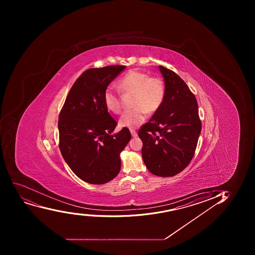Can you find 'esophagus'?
<instances>
[{
    "label": "esophagus",
    "mask_w": 255,
    "mask_h": 255,
    "mask_svg": "<svg viewBox=\"0 0 255 255\" xmlns=\"http://www.w3.org/2000/svg\"><path fill=\"white\" fill-rule=\"evenodd\" d=\"M130 133H131L132 137L138 136V134H137L136 131H135V130H133V129H131V130H130Z\"/></svg>",
    "instance_id": "1"
}]
</instances>
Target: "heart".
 <instances>
[{"instance_id":"b5f03b06","label":"heart","mask_w":255,"mask_h":255,"mask_svg":"<svg viewBox=\"0 0 255 255\" xmlns=\"http://www.w3.org/2000/svg\"><path fill=\"white\" fill-rule=\"evenodd\" d=\"M119 88L124 93L134 94L132 106L134 109L125 112L119 120L121 127L134 129L144 123L147 113L159 110L165 97V85L162 79L151 77L143 71H130L119 81ZM104 101L108 111L120 114L122 110L121 97L113 86L106 89Z\"/></svg>"}]
</instances>
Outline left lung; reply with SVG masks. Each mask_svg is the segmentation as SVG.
<instances>
[{"instance_id":"8db88e82","label":"left lung","mask_w":255,"mask_h":255,"mask_svg":"<svg viewBox=\"0 0 255 255\" xmlns=\"http://www.w3.org/2000/svg\"><path fill=\"white\" fill-rule=\"evenodd\" d=\"M165 97L149 122L142 126V158L151 174L174 176L191 161L201 132L198 103L186 83L171 70L159 66Z\"/></svg>"}]
</instances>
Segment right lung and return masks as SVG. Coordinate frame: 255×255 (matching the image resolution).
Masks as SVG:
<instances>
[{
    "mask_svg": "<svg viewBox=\"0 0 255 255\" xmlns=\"http://www.w3.org/2000/svg\"><path fill=\"white\" fill-rule=\"evenodd\" d=\"M126 68H91L76 80L59 116L60 149L76 176L89 184L111 181L121 170L120 154L131 139L128 128L112 134L117 123L104 101L106 89Z\"/></svg>",
    "mask_w": 255,
    "mask_h": 255,
    "instance_id": "obj_1",
    "label": "right lung"
}]
</instances>
